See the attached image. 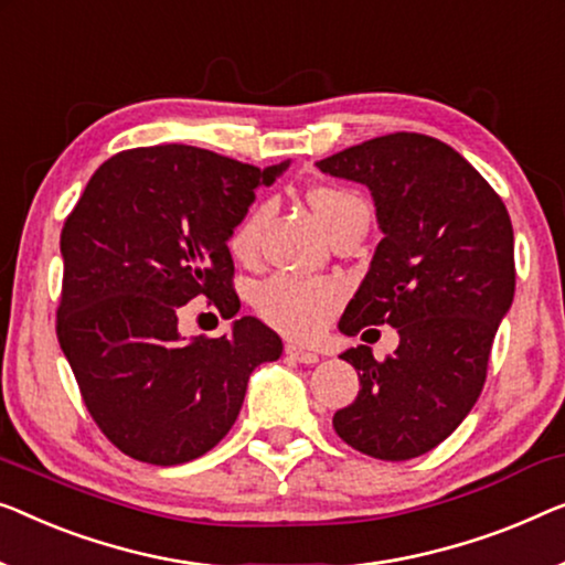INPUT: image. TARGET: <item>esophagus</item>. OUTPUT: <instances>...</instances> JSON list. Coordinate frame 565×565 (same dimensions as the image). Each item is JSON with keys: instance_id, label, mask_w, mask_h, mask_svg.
I'll list each match as a JSON object with an SVG mask.
<instances>
[{"instance_id": "34e87169", "label": "esophagus", "mask_w": 565, "mask_h": 565, "mask_svg": "<svg viewBox=\"0 0 565 565\" xmlns=\"http://www.w3.org/2000/svg\"><path fill=\"white\" fill-rule=\"evenodd\" d=\"M285 354H288L290 359H296V362H300V364H316L318 362V354H313V351H308L302 347H296V343H288V347H285Z\"/></svg>"}]
</instances>
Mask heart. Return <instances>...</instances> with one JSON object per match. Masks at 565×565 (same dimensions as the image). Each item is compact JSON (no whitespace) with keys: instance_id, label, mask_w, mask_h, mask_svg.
<instances>
[{"instance_id":"1","label":"heart","mask_w":565,"mask_h":565,"mask_svg":"<svg viewBox=\"0 0 565 565\" xmlns=\"http://www.w3.org/2000/svg\"><path fill=\"white\" fill-rule=\"evenodd\" d=\"M308 203L318 222L333 234L351 222L370 218V203L362 193L343 185H316L308 191ZM267 222L265 206H252L228 234V249L239 263H255ZM343 302V288L337 280H313L298 275H275L259 285L255 308L259 318L275 331L292 339H313L321 333Z\"/></svg>"}]
</instances>
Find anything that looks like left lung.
<instances>
[{"mask_svg":"<svg viewBox=\"0 0 565 565\" xmlns=\"http://www.w3.org/2000/svg\"><path fill=\"white\" fill-rule=\"evenodd\" d=\"M316 166L370 188L384 234L339 329L399 333L384 362L370 347L343 351L362 390L333 428L372 459H415L459 428L484 387L514 296L510 214L471 162L428 135L374 137Z\"/></svg>","mask_w":565,"mask_h":565,"instance_id":"8db88e82","label":"left lung"}]
</instances>
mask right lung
<instances>
[{
    "label": "right lung",
    "mask_w": 565,
    "mask_h": 565,
    "mask_svg": "<svg viewBox=\"0 0 565 565\" xmlns=\"http://www.w3.org/2000/svg\"><path fill=\"white\" fill-rule=\"evenodd\" d=\"M285 168L135 147L96 170L65 218L55 331L86 411L121 454L199 459L234 425L255 366L280 359V337L252 316L216 339H183L178 318L193 298L236 316L228 234Z\"/></svg>",
    "instance_id": "1"
}]
</instances>
